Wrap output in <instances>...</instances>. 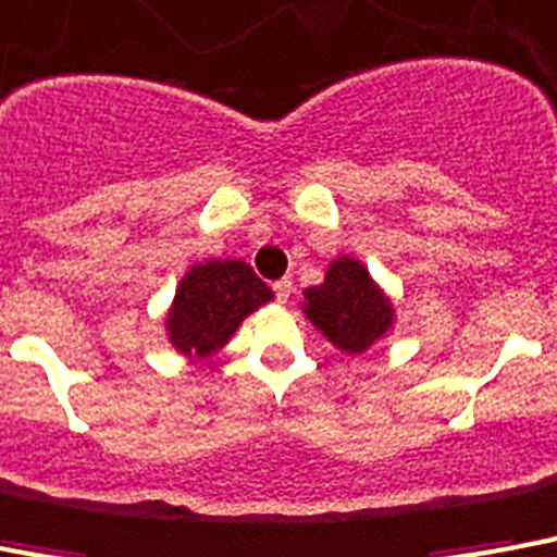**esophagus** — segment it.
Masks as SVG:
<instances>
[{"label":"esophagus","instance_id":"1","mask_svg":"<svg viewBox=\"0 0 557 557\" xmlns=\"http://www.w3.org/2000/svg\"><path fill=\"white\" fill-rule=\"evenodd\" d=\"M274 297H277L280 302H286L288 300V294H292V288H294V283L288 277H283V280H277V283H274Z\"/></svg>","mask_w":557,"mask_h":557}]
</instances>
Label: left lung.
Returning <instances> with one entry per match:
<instances>
[{
  "label": "left lung",
  "instance_id": "left-lung-1",
  "mask_svg": "<svg viewBox=\"0 0 557 557\" xmlns=\"http://www.w3.org/2000/svg\"><path fill=\"white\" fill-rule=\"evenodd\" d=\"M302 311L337 349L349 355L369 349L392 325V302L351 257H337L323 283L306 288Z\"/></svg>",
  "mask_w": 557,
  "mask_h": 557
}]
</instances>
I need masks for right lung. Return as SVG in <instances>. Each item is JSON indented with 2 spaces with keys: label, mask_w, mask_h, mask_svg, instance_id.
<instances>
[{
  "label": "right lung",
  "mask_w": 557,
  "mask_h": 557,
  "mask_svg": "<svg viewBox=\"0 0 557 557\" xmlns=\"http://www.w3.org/2000/svg\"><path fill=\"white\" fill-rule=\"evenodd\" d=\"M274 294L243 260H208L194 265L176 288L169 311V337L183 355L206 357L228 343L243 318Z\"/></svg>",
  "instance_id": "obj_1"
}]
</instances>
